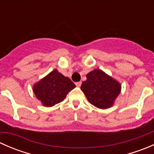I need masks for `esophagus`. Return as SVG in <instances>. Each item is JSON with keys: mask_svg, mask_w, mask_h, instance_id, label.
<instances>
[{"mask_svg": "<svg viewBox=\"0 0 154 154\" xmlns=\"http://www.w3.org/2000/svg\"><path fill=\"white\" fill-rule=\"evenodd\" d=\"M75 84H76V86H77V87H80V86H81L82 83H81V82H77V83H76Z\"/></svg>", "mask_w": 154, "mask_h": 154, "instance_id": "34e87169", "label": "esophagus"}]
</instances>
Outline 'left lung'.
Listing matches in <instances>:
<instances>
[{"label": "left lung", "instance_id": "left-lung-1", "mask_svg": "<svg viewBox=\"0 0 154 154\" xmlns=\"http://www.w3.org/2000/svg\"><path fill=\"white\" fill-rule=\"evenodd\" d=\"M86 78L80 88L88 102L102 109L112 106L122 90L121 83L100 69L90 71Z\"/></svg>", "mask_w": 154, "mask_h": 154}]
</instances>
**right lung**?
Listing matches in <instances>:
<instances>
[{
	"instance_id": "obj_1",
	"label": "right lung",
	"mask_w": 154,
	"mask_h": 154,
	"mask_svg": "<svg viewBox=\"0 0 154 154\" xmlns=\"http://www.w3.org/2000/svg\"><path fill=\"white\" fill-rule=\"evenodd\" d=\"M76 86L67 77L54 69L32 86V91L42 106L51 107L63 101Z\"/></svg>"
}]
</instances>
